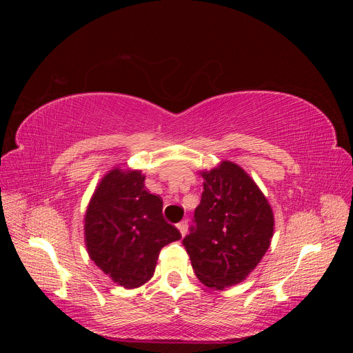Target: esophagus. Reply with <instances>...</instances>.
<instances>
[{"label": "esophagus", "instance_id": "obj_1", "mask_svg": "<svg viewBox=\"0 0 353 353\" xmlns=\"http://www.w3.org/2000/svg\"><path fill=\"white\" fill-rule=\"evenodd\" d=\"M176 228L179 230V232H181V236H185L187 234V230H188V222L187 221H181V222H178L176 223Z\"/></svg>", "mask_w": 353, "mask_h": 353}]
</instances>
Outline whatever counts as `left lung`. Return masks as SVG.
<instances>
[{"label":"left lung","mask_w":353,"mask_h":353,"mask_svg":"<svg viewBox=\"0 0 353 353\" xmlns=\"http://www.w3.org/2000/svg\"><path fill=\"white\" fill-rule=\"evenodd\" d=\"M203 193L196 225L184 239L197 279L223 290L248 279L274 236V212L253 178L230 160L200 170Z\"/></svg>","instance_id":"1"}]
</instances>
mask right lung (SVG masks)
<instances>
[{
	"instance_id": "1",
	"label": "right lung",
	"mask_w": 353,
	"mask_h": 353,
	"mask_svg": "<svg viewBox=\"0 0 353 353\" xmlns=\"http://www.w3.org/2000/svg\"><path fill=\"white\" fill-rule=\"evenodd\" d=\"M141 170L114 166L95 188L83 218L91 261L125 288L152 279L159 252L181 239L163 218V201L144 184Z\"/></svg>"
}]
</instances>
